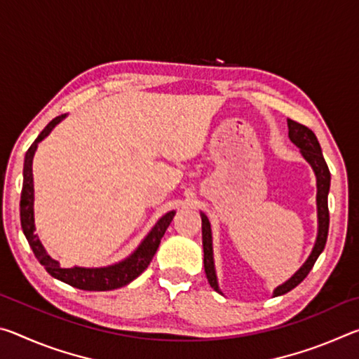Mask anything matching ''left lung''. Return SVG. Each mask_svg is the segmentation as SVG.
I'll use <instances>...</instances> for the list:
<instances>
[{
	"instance_id": "1",
	"label": "left lung",
	"mask_w": 359,
	"mask_h": 359,
	"mask_svg": "<svg viewBox=\"0 0 359 359\" xmlns=\"http://www.w3.org/2000/svg\"><path fill=\"white\" fill-rule=\"evenodd\" d=\"M288 121V137L296 147H299L301 155L304 156L309 165L312 166L315 177H317V217H318V233L317 239H315V245L312 248L311 255L306 259L299 269H297L293 276H291L287 282L278 285L274 290L272 296H282L288 291L297 287L304 278L307 277L309 272L315 264V261L320 257V253L325 250L326 239H327V229H330V210H327V193H330L331 185V174L330 169L321 154V147L317 136L313 135L312 130H309L307 126L297 123L294 120ZM201 220H203V248H204V271L208 276V280L210 287L214 288L217 293H222V290L218 288L217 282V272H215V263H214V248H212V229L208 215L201 212Z\"/></svg>"
}]
</instances>
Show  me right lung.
Returning a JSON list of instances; mask_svg holds the SVG:
<instances>
[{"label": "right lung", "instance_id": "1", "mask_svg": "<svg viewBox=\"0 0 359 359\" xmlns=\"http://www.w3.org/2000/svg\"><path fill=\"white\" fill-rule=\"evenodd\" d=\"M66 118V114L58 115L48 123L41 135L36 137V141L32 144L25 154V163H23V187L20 196V223L23 234L28 241L29 247L38 258L39 263L46 267V271L52 277L58 278L71 287L87 291H109L125 287L137 278L142 272L147 269L151 258L160 247L161 238L165 236L166 229L171 224L175 212L171 210L163 215L160 220L155 223V226L150 229V233L145 236V239L139 244V247L133 252L128 258L118 261V263L104 266V267H62L57 259H53L50 255L46 252L44 245L36 234L34 226V185H33V156L38 149V144L50 135L52 130Z\"/></svg>", "mask_w": 359, "mask_h": 359}]
</instances>
